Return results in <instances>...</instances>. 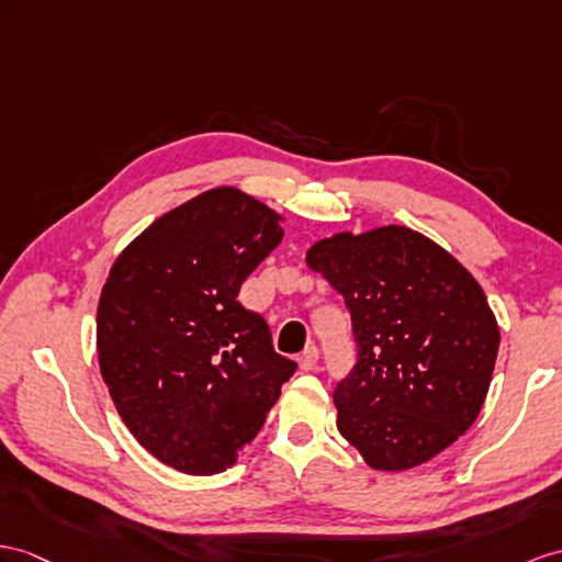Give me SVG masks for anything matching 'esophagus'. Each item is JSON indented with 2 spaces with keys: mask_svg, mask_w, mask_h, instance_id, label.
Segmentation results:
<instances>
[{
  "mask_svg": "<svg viewBox=\"0 0 562 562\" xmlns=\"http://www.w3.org/2000/svg\"><path fill=\"white\" fill-rule=\"evenodd\" d=\"M317 360H319V350L314 348V346H310L303 355H300V369H303V372H312V369H317Z\"/></svg>",
  "mask_w": 562,
  "mask_h": 562,
  "instance_id": "obj_1",
  "label": "esophagus"
}]
</instances>
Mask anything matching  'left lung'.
<instances>
[{"label": "left lung", "instance_id": "8db88e82", "mask_svg": "<svg viewBox=\"0 0 562 562\" xmlns=\"http://www.w3.org/2000/svg\"><path fill=\"white\" fill-rule=\"evenodd\" d=\"M346 297L358 362L334 393L336 427L374 470H409L468 431L501 331L482 285L407 226L334 234L307 250Z\"/></svg>", "mask_w": 562, "mask_h": 562}]
</instances>
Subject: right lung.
Returning <instances> with one entry per match:
<instances>
[{"label":"right lung","mask_w":562,"mask_h":562,"mask_svg":"<svg viewBox=\"0 0 562 562\" xmlns=\"http://www.w3.org/2000/svg\"><path fill=\"white\" fill-rule=\"evenodd\" d=\"M281 222L238 188H212L161 214L109 269L102 379L138 443L178 472L231 468L295 372L236 300L281 243Z\"/></svg>","instance_id":"obj_1"}]
</instances>
